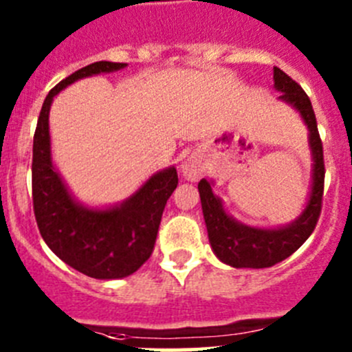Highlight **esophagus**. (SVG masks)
<instances>
[{
  "instance_id": "34e87169",
  "label": "esophagus",
  "mask_w": 352,
  "mask_h": 352,
  "mask_svg": "<svg viewBox=\"0 0 352 352\" xmlns=\"http://www.w3.org/2000/svg\"><path fill=\"white\" fill-rule=\"evenodd\" d=\"M180 172H182L184 179L194 182V180H197L199 177H201L202 163L199 162V160L194 158V156H189V158H187L186 162L180 165Z\"/></svg>"
}]
</instances>
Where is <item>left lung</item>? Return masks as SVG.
<instances>
[{
    "mask_svg": "<svg viewBox=\"0 0 352 352\" xmlns=\"http://www.w3.org/2000/svg\"><path fill=\"white\" fill-rule=\"evenodd\" d=\"M274 88L281 94L279 100L296 110L308 129V144L314 160L310 194L305 209L294 221L278 228H258L245 225L226 212L223 201L212 190L214 184L206 179L199 182L202 214L212 252L219 261L236 269H264L285 261L307 242L320 216L325 168L314 107L300 85L279 67H274Z\"/></svg>",
    "mask_w": 352,
    "mask_h": 352,
    "instance_id": "left-lung-1",
    "label": "left lung"
}]
</instances>
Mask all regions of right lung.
Segmentation results:
<instances>
[{
	"label": "right lung",
	"mask_w": 352,
	"mask_h": 352,
	"mask_svg": "<svg viewBox=\"0 0 352 352\" xmlns=\"http://www.w3.org/2000/svg\"><path fill=\"white\" fill-rule=\"evenodd\" d=\"M126 63L98 61L59 81L42 104L34 134L32 196L38 232L69 267L95 279H122L153 252L166 201L179 184L175 166L153 173L133 196L107 208L81 204L52 163L49 112L56 95L74 81L124 69Z\"/></svg>",
	"instance_id": "1"
}]
</instances>
